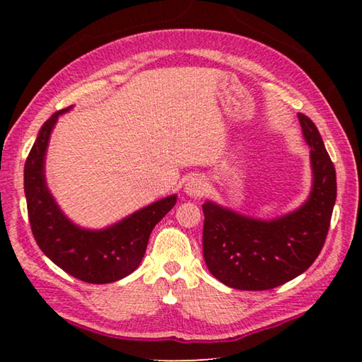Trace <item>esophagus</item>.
<instances>
[{
  "label": "esophagus",
  "mask_w": 362,
  "mask_h": 362,
  "mask_svg": "<svg viewBox=\"0 0 362 362\" xmlns=\"http://www.w3.org/2000/svg\"><path fill=\"white\" fill-rule=\"evenodd\" d=\"M207 192V182L203 177H192L185 185V193L189 198H201Z\"/></svg>",
  "instance_id": "1"
}]
</instances>
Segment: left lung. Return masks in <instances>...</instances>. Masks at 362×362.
<instances>
[{"label":"left lung","instance_id":"8db88e82","mask_svg":"<svg viewBox=\"0 0 362 362\" xmlns=\"http://www.w3.org/2000/svg\"><path fill=\"white\" fill-rule=\"evenodd\" d=\"M310 145L313 188L303 206L274 220L241 216L212 201L203 204V254L220 283L240 291H268L308 269L326 243L337 198L335 168L308 116L298 113Z\"/></svg>","mask_w":362,"mask_h":362}]
</instances>
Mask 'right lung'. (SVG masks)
Returning <instances> with one entry per match:
<instances>
[{"label": "right lung", "instance_id": "1", "mask_svg": "<svg viewBox=\"0 0 362 362\" xmlns=\"http://www.w3.org/2000/svg\"><path fill=\"white\" fill-rule=\"evenodd\" d=\"M59 110L41 126L30 150L23 188L35 241L59 268L89 284H108L131 274L142 262L155 225L177 203L168 196L144 207L105 230H84L70 222L49 193L45 179V156Z\"/></svg>", "mask_w": 362, "mask_h": 362}]
</instances>
